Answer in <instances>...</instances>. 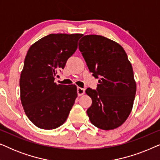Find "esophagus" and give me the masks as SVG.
I'll return each instance as SVG.
<instances>
[{
	"label": "esophagus",
	"mask_w": 160,
	"mask_h": 160,
	"mask_svg": "<svg viewBox=\"0 0 160 160\" xmlns=\"http://www.w3.org/2000/svg\"><path fill=\"white\" fill-rule=\"evenodd\" d=\"M85 92V89L83 88H81V87H78L77 88V93L78 96H81L82 95H84Z\"/></svg>",
	"instance_id": "esophagus-1"
}]
</instances>
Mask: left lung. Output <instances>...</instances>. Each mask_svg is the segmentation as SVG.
I'll use <instances>...</instances> for the list:
<instances>
[{
    "mask_svg": "<svg viewBox=\"0 0 160 160\" xmlns=\"http://www.w3.org/2000/svg\"><path fill=\"white\" fill-rule=\"evenodd\" d=\"M78 49L89 71L99 78L96 89L86 90L92 100L87 111L91 123L104 130L119 128L130 115L136 93L132 65L125 51L119 43L98 35L84 36Z\"/></svg>",
    "mask_w": 160,
    "mask_h": 160,
    "instance_id": "obj_1",
    "label": "left lung"
}]
</instances>
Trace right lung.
<instances>
[{
	"mask_svg": "<svg viewBox=\"0 0 160 160\" xmlns=\"http://www.w3.org/2000/svg\"><path fill=\"white\" fill-rule=\"evenodd\" d=\"M82 34H50L33 43L21 73V102L35 125L52 130L66 121L77 97L76 85L57 84L58 73L78 47Z\"/></svg>",
	"mask_w": 160,
	"mask_h": 160,
	"instance_id": "right-lung-1",
	"label": "right lung"
}]
</instances>
